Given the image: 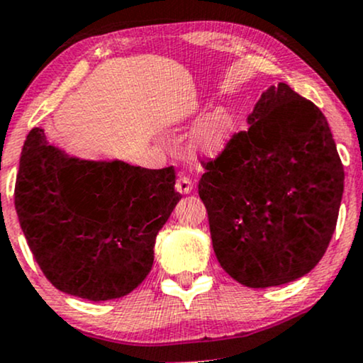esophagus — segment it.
<instances>
[{
	"instance_id": "esophagus-1",
	"label": "esophagus",
	"mask_w": 363,
	"mask_h": 363,
	"mask_svg": "<svg viewBox=\"0 0 363 363\" xmlns=\"http://www.w3.org/2000/svg\"><path fill=\"white\" fill-rule=\"evenodd\" d=\"M176 191L181 194H189L193 191V181L186 176H179L176 181Z\"/></svg>"
}]
</instances>
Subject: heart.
Segmentation results:
<instances>
[{
    "label": "heart",
    "mask_w": 363,
    "mask_h": 363,
    "mask_svg": "<svg viewBox=\"0 0 363 363\" xmlns=\"http://www.w3.org/2000/svg\"><path fill=\"white\" fill-rule=\"evenodd\" d=\"M234 114L225 107H216L198 123L193 133V148L206 157L218 155L227 147L234 133Z\"/></svg>",
    "instance_id": "b5f03b06"
}]
</instances>
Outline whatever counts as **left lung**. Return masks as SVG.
<instances>
[{"instance_id": "1", "label": "left lung", "mask_w": 363, "mask_h": 363, "mask_svg": "<svg viewBox=\"0 0 363 363\" xmlns=\"http://www.w3.org/2000/svg\"><path fill=\"white\" fill-rule=\"evenodd\" d=\"M199 179L220 266L251 289L314 268L336 228L345 172L319 107L286 83L262 91Z\"/></svg>"}]
</instances>
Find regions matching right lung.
I'll return each mask as SVG.
<instances>
[{
    "label": "right lung",
    "mask_w": 363,
    "mask_h": 363,
    "mask_svg": "<svg viewBox=\"0 0 363 363\" xmlns=\"http://www.w3.org/2000/svg\"><path fill=\"white\" fill-rule=\"evenodd\" d=\"M174 167L69 157L34 128L23 143L15 210L37 264L57 290L119 298L147 278L158 230L181 194Z\"/></svg>",
    "instance_id": "add662e5"
}]
</instances>
